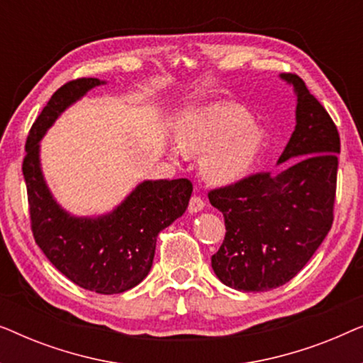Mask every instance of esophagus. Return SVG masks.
I'll list each match as a JSON object with an SVG mask.
<instances>
[{"mask_svg":"<svg viewBox=\"0 0 363 363\" xmlns=\"http://www.w3.org/2000/svg\"><path fill=\"white\" fill-rule=\"evenodd\" d=\"M203 208H205V201H203L200 196L195 195V196L190 198V203H188V211L198 213V211H201Z\"/></svg>","mask_w":363,"mask_h":363,"instance_id":"obj_1","label":"esophagus"}]
</instances>
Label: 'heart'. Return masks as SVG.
Here are the masks:
<instances>
[{
	"label": "heart",
	"mask_w": 363,
	"mask_h": 363,
	"mask_svg": "<svg viewBox=\"0 0 363 363\" xmlns=\"http://www.w3.org/2000/svg\"><path fill=\"white\" fill-rule=\"evenodd\" d=\"M262 137L246 108L231 102L191 108L175 125L178 148L186 155L201 153L203 177L218 185L238 182L251 170Z\"/></svg>",
	"instance_id": "b5f03b06"
}]
</instances>
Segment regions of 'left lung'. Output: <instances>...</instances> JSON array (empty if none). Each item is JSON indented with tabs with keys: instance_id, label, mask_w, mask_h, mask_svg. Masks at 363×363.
<instances>
[{
	"instance_id": "obj_1",
	"label": "left lung",
	"mask_w": 363,
	"mask_h": 363,
	"mask_svg": "<svg viewBox=\"0 0 363 363\" xmlns=\"http://www.w3.org/2000/svg\"><path fill=\"white\" fill-rule=\"evenodd\" d=\"M296 128L277 163L208 193L225 216L226 235L211 267L236 291L264 292L289 282L322 245L334 221L340 137L322 104L296 74Z\"/></svg>"
}]
</instances>
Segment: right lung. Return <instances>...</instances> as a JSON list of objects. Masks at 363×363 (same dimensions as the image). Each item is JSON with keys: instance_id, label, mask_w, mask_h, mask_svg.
Returning <instances> with one entry per match:
<instances>
[{"instance_id": "add662e5", "label": "right lung", "mask_w": 363, "mask_h": 363, "mask_svg": "<svg viewBox=\"0 0 363 363\" xmlns=\"http://www.w3.org/2000/svg\"><path fill=\"white\" fill-rule=\"evenodd\" d=\"M101 84L81 77L52 94L29 130L23 175L33 236L52 266L84 289L121 294L147 277L158 233L185 213L193 185L186 178L147 180L112 213L97 218L72 216L57 205L44 182L39 140L71 104Z\"/></svg>"}]
</instances>
